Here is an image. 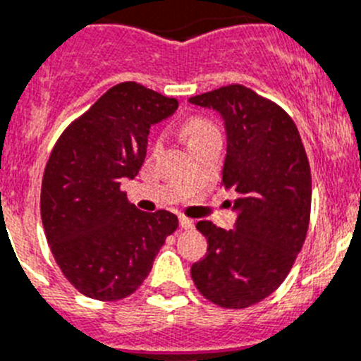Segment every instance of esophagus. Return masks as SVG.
Instances as JSON below:
<instances>
[{
	"instance_id": "esophagus-1",
	"label": "esophagus",
	"mask_w": 361,
	"mask_h": 361,
	"mask_svg": "<svg viewBox=\"0 0 361 361\" xmlns=\"http://www.w3.org/2000/svg\"><path fill=\"white\" fill-rule=\"evenodd\" d=\"M180 226H181V228H185V230H190V228H194V221L188 219V217L181 216L180 217Z\"/></svg>"
}]
</instances>
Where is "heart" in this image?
Instances as JSON below:
<instances>
[{
    "label": "heart",
    "instance_id": "heart-1",
    "mask_svg": "<svg viewBox=\"0 0 361 361\" xmlns=\"http://www.w3.org/2000/svg\"><path fill=\"white\" fill-rule=\"evenodd\" d=\"M183 133H185V136H187L188 145H190V144H194V142L203 140V138H207V136L216 135L217 128L212 124V122H209V120L190 118L185 122Z\"/></svg>",
    "mask_w": 361,
    "mask_h": 361
}]
</instances>
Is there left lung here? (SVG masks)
I'll list each match as a JSON object with an SVG mask.
<instances>
[{
    "instance_id": "1",
    "label": "left lung",
    "mask_w": 361,
    "mask_h": 361,
    "mask_svg": "<svg viewBox=\"0 0 361 361\" xmlns=\"http://www.w3.org/2000/svg\"><path fill=\"white\" fill-rule=\"evenodd\" d=\"M188 102L214 109L225 124L223 187L235 192L233 230L200 221L209 248L190 275L221 307L243 310L274 293L300 252L310 225L311 171L290 115L239 84Z\"/></svg>"
}]
</instances>
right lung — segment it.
<instances>
[{
    "label": "right lung",
    "mask_w": 361,
    "mask_h": 361,
    "mask_svg": "<svg viewBox=\"0 0 361 361\" xmlns=\"http://www.w3.org/2000/svg\"><path fill=\"white\" fill-rule=\"evenodd\" d=\"M176 109V99L142 84H116L51 151L41 219L61 271L86 297L120 300L135 293L178 228L174 214L142 212L120 190L144 164L151 126Z\"/></svg>",
    "instance_id": "1"
}]
</instances>
